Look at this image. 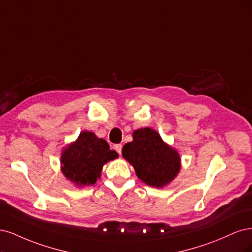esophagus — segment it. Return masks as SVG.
Wrapping results in <instances>:
<instances>
[{
    "instance_id": "34e87169",
    "label": "esophagus",
    "mask_w": 252,
    "mask_h": 252,
    "mask_svg": "<svg viewBox=\"0 0 252 252\" xmlns=\"http://www.w3.org/2000/svg\"><path fill=\"white\" fill-rule=\"evenodd\" d=\"M114 149L116 150V152L120 155V154H121V150H123V145H121V144H115V145H114Z\"/></svg>"
}]
</instances>
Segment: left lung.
Instances as JSON below:
<instances>
[{"label":"left lung","mask_w":252,"mask_h":252,"mask_svg":"<svg viewBox=\"0 0 252 252\" xmlns=\"http://www.w3.org/2000/svg\"><path fill=\"white\" fill-rule=\"evenodd\" d=\"M123 156L145 184L162 188L175 179L180 169V157L150 127L136 129L133 141L125 144Z\"/></svg>","instance_id":"8db88e82"}]
</instances>
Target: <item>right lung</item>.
<instances>
[{
  "label": "right lung",
  "mask_w": 252,
  "mask_h": 252,
  "mask_svg": "<svg viewBox=\"0 0 252 252\" xmlns=\"http://www.w3.org/2000/svg\"><path fill=\"white\" fill-rule=\"evenodd\" d=\"M118 157L104 139L92 132H82L78 139L62 154V170L64 177L79 186L92 185L100 177L108 161Z\"/></svg>",
  "instance_id": "add662e5"
}]
</instances>
